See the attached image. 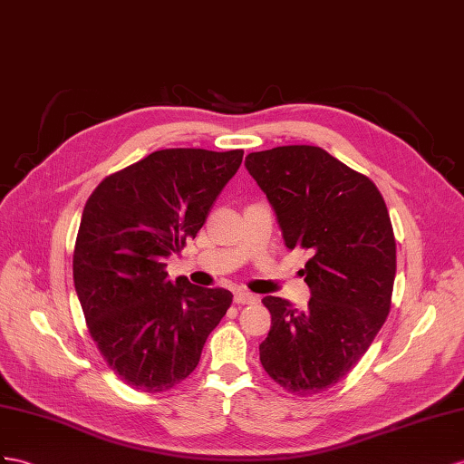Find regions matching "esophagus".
I'll use <instances>...</instances> for the list:
<instances>
[{"instance_id": "1", "label": "esophagus", "mask_w": 464, "mask_h": 464, "mask_svg": "<svg viewBox=\"0 0 464 464\" xmlns=\"http://www.w3.org/2000/svg\"><path fill=\"white\" fill-rule=\"evenodd\" d=\"M233 300H235V304H237V305H246V304H256V302H258V298H256L255 294L241 292V290H237V292H235Z\"/></svg>"}]
</instances>
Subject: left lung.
<instances>
[{
	"label": "left lung",
	"mask_w": 464,
	"mask_h": 464,
	"mask_svg": "<svg viewBox=\"0 0 464 464\" xmlns=\"http://www.w3.org/2000/svg\"><path fill=\"white\" fill-rule=\"evenodd\" d=\"M245 166L276 213L284 243L312 258L302 275L312 298L298 312L266 295L260 343L268 376L292 394H319L345 376L384 325L396 276V241L371 178L319 147L251 152Z\"/></svg>",
	"instance_id": "8db88e82"
}]
</instances>
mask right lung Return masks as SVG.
I'll return each instance as SVG.
<instances>
[{
    "mask_svg": "<svg viewBox=\"0 0 464 464\" xmlns=\"http://www.w3.org/2000/svg\"><path fill=\"white\" fill-rule=\"evenodd\" d=\"M243 150H154L93 189L74 246V286L105 362L130 388L164 392L194 372L233 294L169 278Z\"/></svg>",
    "mask_w": 464,
    "mask_h": 464,
    "instance_id": "add662e5",
    "label": "right lung"
}]
</instances>
